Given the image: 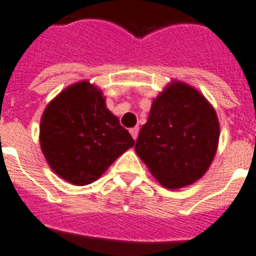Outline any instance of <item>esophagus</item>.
<instances>
[{
  "instance_id": "esophagus-1",
  "label": "esophagus",
  "mask_w": 256,
  "mask_h": 256,
  "mask_svg": "<svg viewBox=\"0 0 256 256\" xmlns=\"http://www.w3.org/2000/svg\"><path fill=\"white\" fill-rule=\"evenodd\" d=\"M138 132H140V128H132V130H130V134H132V140H134V141H136V138H138Z\"/></svg>"
}]
</instances>
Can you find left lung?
<instances>
[{"instance_id":"1","label":"left lung","mask_w":256,"mask_h":256,"mask_svg":"<svg viewBox=\"0 0 256 256\" xmlns=\"http://www.w3.org/2000/svg\"><path fill=\"white\" fill-rule=\"evenodd\" d=\"M220 126L206 98L182 82H172L154 99L136 142V153L165 188L202 178L214 157Z\"/></svg>"}]
</instances>
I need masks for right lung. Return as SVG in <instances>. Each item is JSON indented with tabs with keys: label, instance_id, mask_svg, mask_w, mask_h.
<instances>
[{
	"label": "right lung",
	"instance_id": "right-lung-1",
	"mask_svg": "<svg viewBox=\"0 0 256 256\" xmlns=\"http://www.w3.org/2000/svg\"><path fill=\"white\" fill-rule=\"evenodd\" d=\"M40 145L58 177L74 185H88L130 149L134 140L106 107L102 91L79 82L46 106Z\"/></svg>",
	"mask_w": 256,
	"mask_h": 256
}]
</instances>
